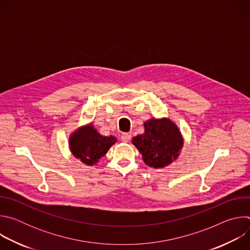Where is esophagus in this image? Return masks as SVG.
Masks as SVG:
<instances>
[{"instance_id":"34e87169","label":"esophagus","mask_w":250,"mask_h":250,"mask_svg":"<svg viewBox=\"0 0 250 250\" xmlns=\"http://www.w3.org/2000/svg\"><path fill=\"white\" fill-rule=\"evenodd\" d=\"M130 138H131V135L129 134V133H123L122 134V140H123V142H128L129 140H130Z\"/></svg>"}]
</instances>
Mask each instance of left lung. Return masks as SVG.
<instances>
[{"instance_id":"obj_1","label":"left lung","mask_w":250,"mask_h":250,"mask_svg":"<svg viewBox=\"0 0 250 250\" xmlns=\"http://www.w3.org/2000/svg\"><path fill=\"white\" fill-rule=\"evenodd\" d=\"M142 160L154 169L168 166L180 155L184 140L178 126L169 119H150L145 123V132L132 138Z\"/></svg>"}]
</instances>
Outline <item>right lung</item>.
Here are the masks:
<instances>
[{"label": "right lung", "instance_id": "add662e5", "mask_svg": "<svg viewBox=\"0 0 250 250\" xmlns=\"http://www.w3.org/2000/svg\"><path fill=\"white\" fill-rule=\"evenodd\" d=\"M116 141L115 136L102 135L94 128L93 125H88L79 127L70 135L69 147L75 158L92 166L105 155Z\"/></svg>", "mask_w": 250, "mask_h": 250}]
</instances>
